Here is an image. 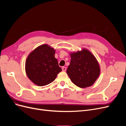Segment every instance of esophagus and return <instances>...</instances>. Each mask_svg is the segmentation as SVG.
I'll use <instances>...</instances> for the list:
<instances>
[{"mask_svg": "<svg viewBox=\"0 0 126 126\" xmlns=\"http://www.w3.org/2000/svg\"><path fill=\"white\" fill-rule=\"evenodd\" d=\"M62 71H66V67H62Z\"/></svg>", "mask_w": 126, "mask_h": 126, "instance_id": "34e87169", "label": "esophagus"}]
</instances>
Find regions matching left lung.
I'll return each mask as SVG.
<instances>
[{"label":"left lung","mask_w":126,"mask_h":126,"mask_svg":"<svg viewBox=\"0 0 126 126\" xmlns=\"http://www.w3.org/2000/svg\"><path fill=\"white\" fill-rule=\"evenodd\" d=\"M66 73L72 82L80 88L91 86L100 74V67L92 53L86 49L71 54Z\"/></svg>","instance_id":"1"}]
</instances>
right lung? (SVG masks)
Returning a JSON list of instances; mask_svg holds the SVG:
<instances>
[{
  "label": "right lung",
  "instance_id": "add662e5",
  "mask_svg": "<svg viewBox=\"0 0 126 126\" xmlns=\"http://www.w3.org/2000/svg\"><path fill=\"white\" fill-rule=\"evenodd\" d=\"M55 51L43 44L31 52L26 60V74L32 82L40 86H45L55 80L62 69L55 58Z\"/></svg>",
  "mask_w": 126,
  "mask_h": 126
}]
</instances>
